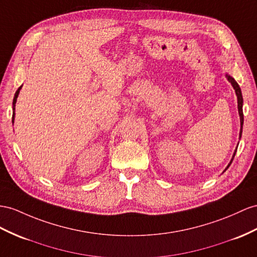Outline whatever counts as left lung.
<instances>
[{
  "label": "left lung",
  "mask_w": 257,
  "mask_h": 257,
  "mask_svg": "<svg viewBox=\"0 0 257 257\" xmlns=\"http://www.w3.org/2000/svg\"><path fill=\"white\" fill-rule=\"evenodd\" d=\"M226 77H227V79H228V81L232 84V87H233V89H234V91H235L236 98H238V110H239L240 124H241V129H240V135H239V136H240V138H241V136H242V127H243V110H242V106H243V97H242V93H241V89H240V87H239V84L236 83V81L234 80V79H233L231 76L226 75ZM235 152H236V149H235V151H234V153H233V156H232L231 161H230V163L228 164V166H227V168H226L225 170H227V169L229 168V166L231 165V163H232V161H233V157H234V155H235Z\"/></svg>",
  "instance_id": "obj_1"
}]
</instances>
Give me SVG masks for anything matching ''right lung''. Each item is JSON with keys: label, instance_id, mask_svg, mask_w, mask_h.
I'll return each instance as SVG.
<instances>
[{"label": "right lung", "instance_id": "add662e5", "mask_svg": "<svg viewBox=\"0 0 257 257\" xmlns=\"http://www.w3.org/2000/svg\"><path fill=\"white\" fill-rule=\"evenodd\" d=\"M23 85H21V87L18 88V90L16 91L15 93V96H14V100H13V117H12V121L13 123H14V119H15V104H16V101H17V97H18V94H19V91H21Z\"/></svg>", "mask_w": 257, "mask_h": 257}]
</instances>
